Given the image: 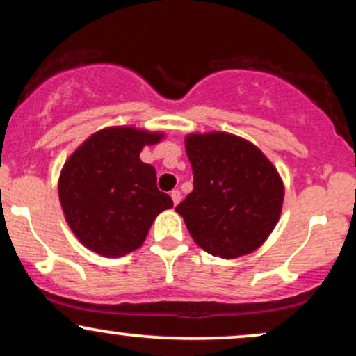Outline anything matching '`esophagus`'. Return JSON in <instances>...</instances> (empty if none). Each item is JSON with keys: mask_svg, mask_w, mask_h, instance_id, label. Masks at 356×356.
I'll list each match as a JSON object with an SVG mask.
<instances>
[{"mask_svg": "<svg viewBox=\"0 0 356 356\" xmlns=\"http://www.w3.org/2000/svg\"><path fill=\"white\" fill-rule=\"evenodd\" d=\"M170 197H172V202L175 204V206H177V204L181 202V191H179V189L170 191Z\"/></svg>", "mask_w": 356, "mask_h": 356, "instance_id": "1", "label": "esophagus"}]
</instances>
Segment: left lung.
<instances>
[{
    "instance_id": "obj_1",
    "label": "left lung",
    "mask_w": 356,
    "mask_h": 356,
    "mask_svg": "<svg viewBox=\"0 0 356 356\" xmlns=\"http://www.w3.org/2000/svg\"><path fill=\"white\" fill-rule=\"evenodd\" d=\"M194 189L175 211L197 246L222 259L256 251L275 229L284 199L276 167L254 144L226 132L189 134Z\"/></svg>"
}]
</instances>
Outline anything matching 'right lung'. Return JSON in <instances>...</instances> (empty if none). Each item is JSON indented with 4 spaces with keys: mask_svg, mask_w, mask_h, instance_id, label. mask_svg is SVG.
<instances>
[{
    "mask_svg": "<svg viewBox=\"0 0 356 356\" xmlns=\"http://www.w3.org/2000/svg\"><path fill=\"white\" fill-rule=\"evenodd\" d=\"M164 134L107 127L90 136L65 162L58 195L73 234L90 251L120 257L136 251L172 199L157 189V174L140 161Z\"/></svg>",
    "mask_w": 356,
    "mask_h": 356,
    "instance_id": "right-lung-1",
    "label": "right lung"
}]
</instances>
